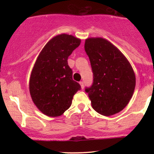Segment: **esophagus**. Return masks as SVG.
Here are the masks:
<instances>
[{
    "mask_svg": "<svg viewBox=\"0 0 154 154\" xmlns=\"http://www.w3.org/2000/svg\"><path fill=\"white\" fill-rule=\"evenodd\" d=\"M79 85H80L81 88L83 89V88H84V82H83L82 81H81V82H79Z\"/></svg>",
    "mask_w": 154,
    "mask_h": 154,
    "instance_id": "1",
    "label": "esophagus"
}]
</instances>
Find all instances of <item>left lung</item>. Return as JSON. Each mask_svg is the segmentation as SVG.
Returning a JSON list of instances; mask_svg holds the SVG:
<instances>
[{"mask_svg":"<svg viewBox=\"0 0 154 154\" xmlns=\"http://www.w3.org/2000/svg\"><path fill=\"white\" fill-rule=\"evenodd\" d=\"M85 51L93 74V84L85 88L92 107L102 115H114L125 109L133 95V69L121 51L103 38L87 39Z\"/></svg>","mask_w":154,"mask_h":154,"instance_id":"left-lung-1","label":"left lung"}]
</instances>
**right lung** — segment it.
Masks as SVG:
<instances>
[{
	"instance_id": "1",
	"label": "right lung",
	"mask_w": 154,
	"mask_h": 154,
	"mask_svg": "<svg viewBox=\"0 0 154 154\" xmlns=\"http://www.w3.org/2000/svg\"><path fill=\"white\" fill-rule=\"evenodd\" d=\"M72 35L61 34L48 43L36 60L29 79V92L38 109L48 116H59L72 105L74 95L81 89L72 79L69 56L80 45Z\"/></svg>"
}]
</instances>
